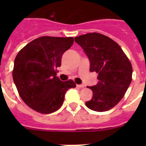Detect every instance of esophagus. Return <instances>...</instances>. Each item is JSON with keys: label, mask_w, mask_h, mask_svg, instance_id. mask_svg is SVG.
I'll use <instances>...</instances> for the list:
<instances>
[{"label": "esophagus", "mask_w": 146, "mask_h": 146, "mask_svg": "<svg viewBox=\"0 0 146 146\" xmlns=\"http://www.w3.org/2000/svg\"><path fill=\"white\" fill-rule=\"evenodd\" d=\"M76 86L79 87V88H83L85 86V85L83 84H80V85H76Z\"/></svg>", "instance_id": "obj_1"}]
</instances>
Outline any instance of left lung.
I'll use <instances>...</instances> for the list:
<instances>
[{
	"label": "left lung",
	"instance_id": "obj_1",
	"mask_svg": "<svg viewBox=\"0 0 146 146\" xmlns=\"http://www.w3.org/2000/svg\"><path fill=\"white\" fill-rule=\"evenodd\" d=\"M90 62V71L98 74L97 84L88 88L93 93L86 102L98 112L108 111L124 96L131 83L133 68L120 45L106 35L92 33L75 38Z\"/></svg>",
	"mask_w": 146,
	"mask_h": 146
}]
</instances>
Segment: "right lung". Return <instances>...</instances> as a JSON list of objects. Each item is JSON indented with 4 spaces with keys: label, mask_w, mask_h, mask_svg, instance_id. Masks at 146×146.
Returning <instances> with one entry per match:
<instances>
[{
    "label": "right lung",
    "mask_w": 146,
    "mask_h": 146,
    "mask_svg": "<svg viewBox=\"0 0 146 146\" xmlns=\"http://www.w3.org/2000/svg\"><path fill=\"white\" fill-rule=\"evenodd\" d=\"M73 44V37L42 36L19 50L14 60L13 79L19 96L34 111L50 113L64 103L65 93L75 88L73 80L57 76L64 53Z\"/></svg>",
    "instance_id": "1"
}]
</instances>
